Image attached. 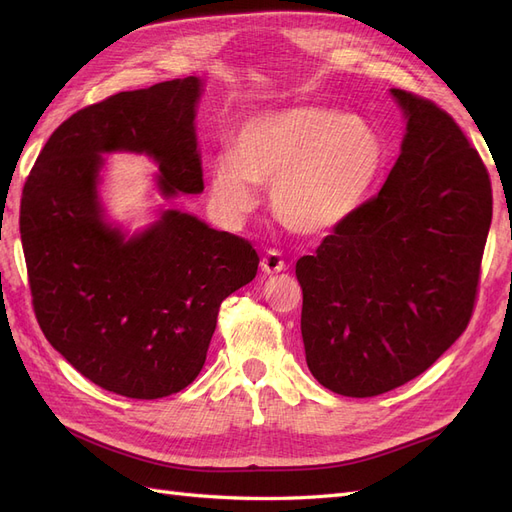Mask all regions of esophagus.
I'll return each instance as SVG.
<instances>
[{"mask_svg": "<svg viewBox=\"0 0 512 512\" xmlns=\"http://www.w3.org/2000/svg\"><path fill=\"white\" fill-rule=\"evenodd\" d=\"M260 269H262V273H267V275L280 273V271L286 269V260L282 258V254L277 250H267L265 256H262V260H260Z\"/></svg>", "mask_w": 512, "mask_h": 512, "instance_id": "34e87169", "label": "esophagus"}]
</instances>
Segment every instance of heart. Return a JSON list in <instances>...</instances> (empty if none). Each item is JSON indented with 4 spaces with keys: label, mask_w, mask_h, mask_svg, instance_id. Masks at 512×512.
Returning a JSON list of instances; mask_svg holds the SVG:
<instances>
[{
    "label": "heart",
    "mask_w": 512,
    "mask_h": 512,
    "mask_svg": "<svg viewBox=\"0 0 512 512\" xmlns=\"http://www.w3.org/2000/svg\"><path fill=\"white\" fill-rule=\"evenodd\" d=\"M386 141L367 117L324 106H292L247 119L232 153L215 158L211 192L228 215L256 207V189L273 188V211L299 235L342 226L374 190Z\"/></svg>",
    "instance_id": "heart-1"
}]
</instances>
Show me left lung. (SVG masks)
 <instances>
[{"label": "left lung", "mask_w": 512, "mask_h": 512, "mask_svg": "<svg viewBox=\"0 0 512 512\" xmlns=\"http://www.w3.org/2000/svg\"><path fill=\"white\" fill-rule=\"evenodd\" d=\"M391 94L408 121L389 179L297 260L307 367L346 397L421 376L466 331L493 213L487 168L455 119Z\"/></svg>", "instance_id": "obj_1"}]
</instances>
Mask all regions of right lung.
Masks as SVG:
<instances>
[{
	"label": "right lung",
	"instance_id": "right-lung-1",
	"mask_svg": "<svg viewBox=\"0 0 512 512\" xmlns=\"http://www.w3.org/2000/svg\"><path fill=\"white\" fill-rule=\"evenodd\" d=\"M196 76L121 91L51 134L21 198V241L40 329L102 389L130 399L183 391L205 365L222 301L250 284L247 239L168 209L126 239L98 200L102 153H147L166 198L205 190Z\"/></svg>",
	"mask_w": 512,
	"mask_h": 512
}]
</instances>
